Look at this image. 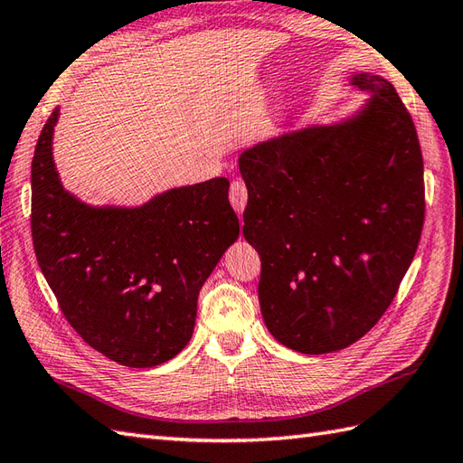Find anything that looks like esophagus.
Segmentation results:
<instances>
[{
    "mask_svg": "<svg viewBox=\"0 0 463 463\" xmlns=\"http://www.w3.org/2000/svg\"><path fill=\"white\" fill-rule=\"evenodd\" d=\"M230 202L233 210L241 213L245 204H247V186L243 180H233L232 186H230Z\"/></svg>",
    "mask_w": 463,
    "mask_h": 463,
    "instance_id": "1",
    "label": "esophagus"
}]
</instances>
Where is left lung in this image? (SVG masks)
Masks as SVG:
<instances>
[{
    "mask_svg": "<svg viewBox=\"0 0 463 463\" xmlns=\"http://www.w3.org/2000/svg\"><path fill=\"white\" fill-rule=\"evenodd\" d=\"M354 119L259 143L240 156L243 235L261 257L269 332L330 354L379 322L412 263L424 223V165L409 109L385 78Z\"/></svg>",
    "mask_w": 463,
    "mask_h": 463,
    "instance_id": "left-lung-1",
    "label": "left lung"
}]
</instances>
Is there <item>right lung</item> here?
Returning a JSON list of instances; mask_svg holds the SVG:
<instances>
[{
  "label": "right lung",
  "mask_w": 463,
  "mask_h": 463,
  "mask_svg": "<svg viewBox=\"0 0 463 463\" xmlns=\"http://www.w3.org/2000/svg\"><path fill=\"white\" fill-rule=\"evenodd\" d=\"M59 108L31 165V235L64 318L96 352L126 367H153L193 337L198 292L240 220L218 176L139 208H90L62 188L52 163Z\"/></svg>",
  "instance_id": "obj_1"
}]
</instances>
